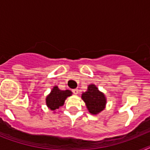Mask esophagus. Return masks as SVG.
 Returning a JSON list of instances; mask_svg holds the SVG:
<instances>
[{"mask_svg": "<svg viewBox=\"0 0 150 150\" xmlns=\"http://www.w3.org/2000/svg\"><path fill=\"white\" fill-rule=\"evenodd\" d=\"M72 91L74 92V94H75V95H77L78 92H79V90H78L77 88H74V89L72 90Z\"/></svg>", "mask_w": 150, "mask_h": 150, "instance_id": "34e87169", "label": "esophagus"}]
</instances>
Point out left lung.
<instances>
[{
  "label": "left lung",
  "mask_w": 150,
  "mask_h": 150,
  "mask_svg": "<svg viewBox=\"0 0 150 150\" xmlns=\"http://www.w3.org/2000/svg\"><path fill=\"white\" fill-rule=\"evenodd\" d=\"M82 99L84 100L91 114H98L105 107V96L93 84L89 85L87 91L83 93Z\"/></svg>",
  "instance_id": "left-lung-1"
}]
</instances>
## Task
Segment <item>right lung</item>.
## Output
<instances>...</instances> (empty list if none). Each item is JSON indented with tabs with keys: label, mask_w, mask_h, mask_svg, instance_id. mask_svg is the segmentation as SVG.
I'll return each mask as SVG.
<instances>
[{
	"label": "right lung",
	"mask_w": 150,
	"mask_h": 150,
	"mask_svg": "<svg viewBox=\"0 0 150 150\" xmlns=\"http://www.w3.org/2000/svg\"><path fill=\"white\" fill-rule=\"evenodd\" d=\"M72 92L70 90L62 91L57 86H55L50 95L46 97V105L52 110L59 109L64 104V102L68 96H71Z\"/></svg>",
	"instance_id": "obj_1"
}]
</instances>
